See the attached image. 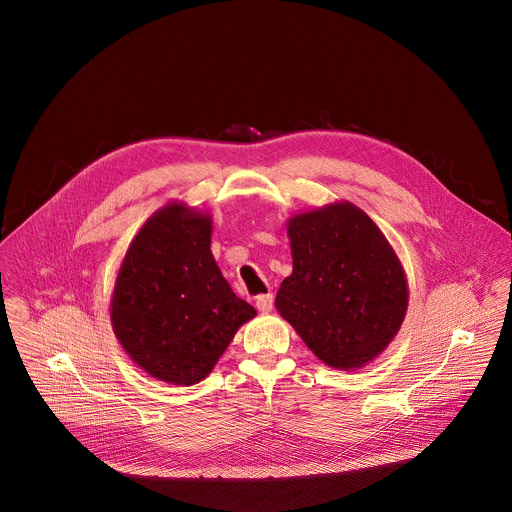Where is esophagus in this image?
Masks as SVG:
<instances>
[{
  "mask_svg": "<svg viewBox=\"0 0 512 512\" xmlns=\"http://www.w3.org/2000/svg\"><path fill=\"white\" fill-rule=\"evenodd\" d=\"M256 307H258L262 313L272 311V307H274V295H272V293L258 295V297H256Z\"/></svg>",
  "mask_w": 512,
  "mask_h": 512,
  "instance_id": "34e87169",
  "label": "esophagus"
}]
</instances>
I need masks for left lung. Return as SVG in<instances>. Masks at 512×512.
<instances>
[{"instance_id": "1", "label": "left lung", "mask_w": 512, "mask_h": 512, "mask_svg": "<svg viewBox=\"0 0 512 512\" xmlns=\"http://www.w3.org/2000/svg\"><path fill=\"white\" fill-rule=\"evenodd\" d=\"M293 272L276 307L303 343L335 368L372 361L398 333L408 307L404 270L392 246L351 203L290 220Z\"/></svg>"}]
</instances>
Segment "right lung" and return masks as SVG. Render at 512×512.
<instances>
[{"mask_svg":"<svg viewBox=\"0 0 512 512\" xmlns=\"http://www.w3.org/2000/svg\"><path fill=\"white\" fill-rule=\"evenodd\" d=\"M112 325L147 374L203 380L256 309L236 297L211 254V219L167 205L132 240L116 278Z\"/></svg>","mask_w":512,"mask_h":512,"instance_id":"add662e5","label":"right lung"}]
</instances>
